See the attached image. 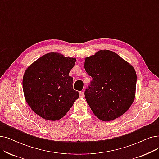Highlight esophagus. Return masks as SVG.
I'll return each instance as SVG.
<instances>
[{
	"label": "esophagus",
	"instance_id": "34e87169",
	"mask_svg": "<svg viewBox=\"0 0 159 159\" xmlns=\"http://www.w3.org/2000/svg\"><path fill=\"white\" fill-rule=\"evenodd\" d=\"M84 93L83 92H79V96L80 97V98H82V97H84Z\"/></svg>",
	"mask_w": 159,
	"mask_h": 159
}]
</instances>
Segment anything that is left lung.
Masks as SVG:
<instances>
[{
    "label": "left lung",
    "mask_w": 159,
    "mask_h": 159,
    "mask_svg": "<svg viewBox=\"0 0 159 159\" xmlns=\"http://www.w3.org/2000/svg\"><path fill=\"white\" fill-rule=\"evenodd\" d=\"M84 67L93 79L85 98L97 118L109 121L125 113L135 98L133 66L113 51L101 50L85 58Z\"/></svg>",
    "instance_id": "8db88e82"
}]
</instances>
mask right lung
Returning <instances> with one entry per match:
<instances>
[{
    "label": "right lung",
    "mask_w": 159,
    "mask_h": 159,
    "mask_svg": "<svg viewBox=\"0 0 159 159\" xmlns=\"http://www.w3.org/2000/svg\"><path fill=\"white\" fill-rule=\"evenodd\" d=\"M76 59L58 52L47 53L26 69L23 79L25 98L36 114L57 121L67 114L79 94L69 73Z\"/></svg>",
    "instance_id": "1"
}]
</instances>
